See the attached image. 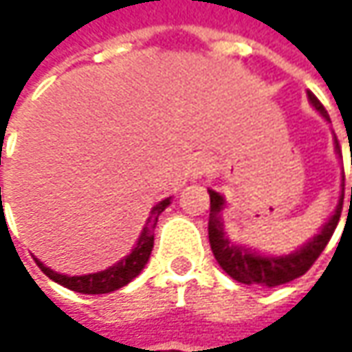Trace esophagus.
<instances>
[{
  "label": "esophagus",
  "instance_id": "34e87169",
  "mask_svg": "<svg viewBox=\"0 0 352 352\" xmlns=\"http://www.w3.org/2000/svg\"><path fill=\"white\" fill-rule=\"evenodd\" d=\"M211 170H213V162H211L210 158H206V156H197L196 160H194L192 172H194V176H196V178H201V176H206V174H210Z\"/></svg>",
  "mask_w": 352,
  "mask_h": 352
}]
</instances>
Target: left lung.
Instances as JSON below:
<instances>
[{"instance_id": "obj_1", "label": "left lung", "mask_w": 352, "mask_h": 352, "mask_svg": "<svg viewBox=\"0 0 352 352\" xmlns=\"http://www.w3.org/2000/svg\"><path fill=\"white\" fill-rule=\"evenodd\" d=\"M309 103L318 109L321 116L325 117V121H329V116L325 111V107L321 105L318 98L307 91ZM331 123V121H329ZM335 151L341 155V146L339 141L335 139ZM345 180V178H343ZM345 186V184H343ZM210 192V245L213 250L215 261L223 268L229 276L241 282V284H256V286H264V288H274L280 284L292 282L296 278L304 276L305 272L311 268V264L318 261V256L327 247L329 239H331L335 227L339 223L341 211H343V197H345V188L341 190V197L339 204L329 217V221L321 227L318 235L311 241H307L302 249H298L292 254H284V256H268V254H258L254 250H249L247 247H239L233 245L223 231V221H221V210L225 208V197L213 190ZM351 204H352V188H351Z\"/></svg>"}]
</instances>
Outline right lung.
Returning <instances> with one entry per match:
<instances>
[{"instance_id": "1", "label": "right lung", "mask_w": 352, "mask_h": 352, "mask_svg": "<svg viewBox=\"0 0 352 352\" xmlns=\"http://www.w3.org/2000/svg\"><path fill=\"white\" fill-rule=\"evenodd\" d=\"M170 201L172 199L166 197V199L156 204L153 211H151L148 221L142 227L141 236H139L135 249L131 250V254H127L123 261L109 266L107 270L94 272V274H84V276H66V274H58V272L50 270L38 258H34V263L38 264V268L50 280H54L56 284H60L68 290L80 292V294H109V292L119 290V288L127 286L133 278L139 276L141 270L144 268V264L148 263L151 250H153V245H155V227L158 223V215L168 208Z\"/></svg>"}]
</instances>
